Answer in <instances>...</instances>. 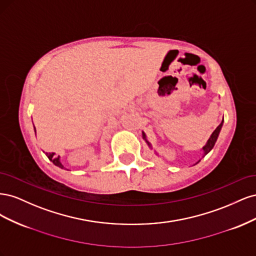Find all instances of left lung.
<instances>
[{
    "instance_id": "obj_1",
    "label": "left lung",
    "mask_w": 256,
    "mask_h": 256,
    "mask_svg": "<svg viewBox=\"0 0 256 256\" xmlns=\"http://www.w3.org/2000/svg\"><path fill=\"white\" fill-rule=\"evenodd\" d=\"M223 120H222V122H221V124H220V125L218 126V127H216V130L214 131V132L212 134V136H210V138H208V141H207V143H206V145L203 147V157H205L206 156V154L209 152H210L212 150V147L214 146V143L216 142V138H218V136H219V134H220V131H221V128H222V126H223ZM143 134V138H144V140H145V142L147 143V145H148L150 147H152V145H150V143L148 142V141H147V138H146V136H145V134L144 132H142ZM200 160H198V162H196V164H198V162H200Z\"/></svg>"
}]
</instances>
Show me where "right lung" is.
Masks as SVG:
<instances>
[{
  "mask_svg": "<svg viewBox=\"0 0 256 256\" xmlns=\"http://www.w3.org/2000/svg\"><path fill=\"white\" fill-rule=\"evenodd\" d=\"M34 129H35V127H34ZM36 131V130H35ZM46 154H47V157L49 158V160H51L54 164H56V166H58V168H64V166L60 164V156L58 157H56L54 156V152H46Z\"/></svg>",
  "mask_w": 256,
  "mask_h": 256,
  "instance_id": "1",
  "label": "right lung"
}]
</instances>
